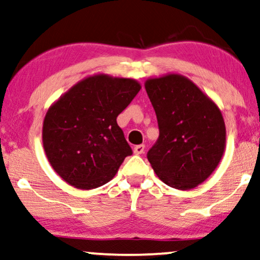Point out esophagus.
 Returning <instances> with one entry per match:
<instances>
[{"instance_id": "obj_1", "label": "esophagus", "mask_w": 260, "mask_h": 260, "mask_svg": "<svg viewBox=\"0 0 260 260\" xmlns=\"http://www.w3.org/2000/svg\"><path fill=\"white\" fill-rule=\"evenodd\" d=\"M134 153L140 155V154H143L144 153V144H138L134 148Z\"/></svg>"}]
</instances>
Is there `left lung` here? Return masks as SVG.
<instances>
[{
    "mask_svg": "<svg viewBox=\"0 0 260 260\" xmlns=\"http://www.w3.org/2000/svg\"><path fill=\"white\" fill-rule=\"evenodd\" d=\"M146 90L159 125V138L148 150V161L168 186L196 187L223 155L225 127L221 111L181 75L148 80Z\"/></svg>",
    "mask_w": 260,
    "mask_h": 260,
    "instance_id": "left-lung-1",
    "label": "left lung"
}]
</instances>
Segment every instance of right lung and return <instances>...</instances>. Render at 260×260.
Instances as JSON below:
<instances>
[{
    "label": "right lung",
    "instance_id": "right-lung-1",
    "mask_svg": "<svg viewBox=\"0 0 260 260\" xmlns=\"http://www.w3.org/2000/svg\"><path fill=\"white\" fill-rule=\"evenodd\" d=\"M140 89V83L131 79L90 76L50 107L43 124V144L60 178L83 190L112 179L133 154L117 117Z\"/></svg>",
    "mask_w": 260,
    "mask_h": 260
}]
</instances>
